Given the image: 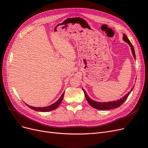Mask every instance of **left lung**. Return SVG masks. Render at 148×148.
Masks as SVG:
<instances>
[{"mask_svg": "<svg viewBox=\"0 0 148 148\" xmlns=\"http://www.w3.org/2000/svg\"><path fill=\"white\" fill-rule=\"evenodd\" d=\"M123 40L125 42H126L127 44H128V45L130 46V47H131L132 54H133L134 58H135V59H136V56H135V50H134V47L132 44V43L130 42V40L128 39V38H127V36L125 35V34H123ZM133 88H134V86H133ZM133 89V88H132L131 90L130 91V92H128L126 95H125L123 97H122V98H120V99L117 100V101H114L103 102H97V101H95L91 99L90 97H89L88 95H87V93H86V91H85L84 89L83 88H82L83 91L84 93L85 97H86V99L87 101L88 102L89 105H90L91 107H94V108H95V109H98V110H109V109L117 108V107L120 106L125 101H126V99H127V97L130 95V92L132 91Z\"/></svg>", "mask_w": 148, "mask_h": 148, "instance_id": "1", "label": "left lung"}]
</instances>
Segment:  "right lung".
<instances>
[{
  "label": "right lung",
  "mask_w": 148,
  "mask_h": 148,
  "mask_svg": "<svg viewBox=\"0 0 148 148\" xmlns=\"http://www.w3.org/2000/svg\"><path fill=\"white\" fill-rule=\"evenodd\" d=\"M64 93H65V91L63 92V94H62V96L60 97V98L59 99H58L56 102L53 103V104L49 106H47V107H33V106H29L28 104H26V106H28L30 109H33L34 110H36V111H38V112H49V111H51V110H55L59 106V105L60 104V103L62 101V99H63V97H64Z\"/></svg>",
  "instance_id": "add662e5"
}]
</instances>
